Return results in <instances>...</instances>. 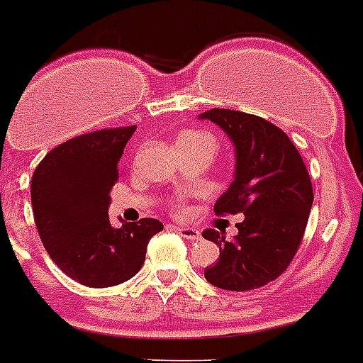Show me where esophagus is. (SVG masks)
Listing matches in <instances>:
<instances>
[{"mask_svg":"<svg viewBox=\"0 0 363 363\" xmlns=\"http://www.w3.org/2000/svg\"><path fill=\"white\" fill-rule=\"evenodd\" d=\"M174 229L187 240H200V231L198 229L189 228V225H174Z\"/></svg>","mask_w":363,"mask_h":363,"instance_id":"esophagus-1","label":"esophagus"}]
</instances>
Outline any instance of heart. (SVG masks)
<instances>
[{"label":"heart","instance_id":"b5f03b06","mask_svg":"<svg viewBox=\"0 0 363 363\" xmlns=\"http://www.w3.org/2000/svg\"><path fill=\"white\" fill-rule=\"evenodd\" d=\"M194 141H211L206 134H200V132H185L178 138L176 145L178 143H194Z\"/></svg>","mask_w":363,"mask_h":363}]
</instances>
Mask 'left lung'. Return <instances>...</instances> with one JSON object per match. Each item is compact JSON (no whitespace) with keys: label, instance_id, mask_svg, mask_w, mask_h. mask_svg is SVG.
<instances>
[{"label":"left lung","instance_id":"left-lung-1","mask_svg":"<svg viewBox=\"0 0 363 363\" xmlns=\"http://www.w3.org/2000/svg\"><path fill=\"white\" fill-rule=\"evenodd\" d=\"M200 119L224 130L237 156L233 184L216 200L215 213L246 216L233 240L203 231L220 246V259L203 275L231 292L261 288L283 274L299 250L314 202L311 176L296 145L270 121L224 108L203 111Z\"/></svg>","mask_w":363,"mask_h":363}]
</instances>
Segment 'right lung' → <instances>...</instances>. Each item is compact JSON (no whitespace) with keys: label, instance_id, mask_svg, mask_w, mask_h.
<instances>
[{"label":"right lung","instance_id":"1","mask_svg":"<svg viewBox=\"0 0 363 363\" xmlns=\"http://www.w3.org/2000/svg\"><path fill=\"white\" fill-rule=\"evenodd\" d=\"M134 132L135 126H119L69 139L49 150L33 174L30 200L43 247L86 286H116L134 277L148 240L163 229L156 218L110 224V191Z\"/></svg>","mask_w":363,"mask_h":363}]
</instances>
